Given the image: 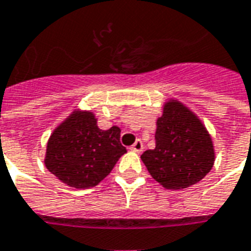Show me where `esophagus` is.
Returning a JSON list of instances; mask_svg holds the SVG:
<instances>
[{
    "mask_svg": "<svg viewBox=\"0 0 251 251\" xmlns=\"http://www.w3.org/2000/svg\"><path fill=\"white\" fill-rule=\"evenodd\" d=\"M130 150L135 151V152H141V151L143 150V143H142V141H139V139H137V141L134 142L133 146L130 147Z\"/></svg>",
    "mask_w": 251,
    "mask_h": 251,
    "instance_id": "34e87169",
    "label": "esophagus"
}]
</instances>
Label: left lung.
Instances as JSON below:
<instances>
[{"instance_id":"left-lung-1","label":"left lung","mask_w":251,"mask_h":251,"mask_svg":"<svg viewBox=\"0 0 251 251\" xmlns=\"http://www.w3.org/2000/svg\"><path fill=\"white\" fill-rule=\"evenodd\" d=\"M141 159L164 188L180 189L196 184L212 170L215 151L198 117L180 102L171 101L156 121L155 149L145 151Z\"/></svg>"}]
</instances>
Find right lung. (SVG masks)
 I'll use <instances>...</instances> for the list:
<instances>
[{
  "instance_id": "right-lung-1",
  "label": "right lung",
  "mask_w": 251,
  "mask_h": 251,
  "mask_svg": "<svg viewBox=\"0 0 251 251\" xmlns=\"http://www.w3.org/2000/svg\"><path fill=\"white\" fill-rule=\"evenodd\" d=\"M120 135L117 126L101 130L92 113L75 112L51 135L46 167L70 187H95L126 152Z\"/></svg>"
}]
</instances>
